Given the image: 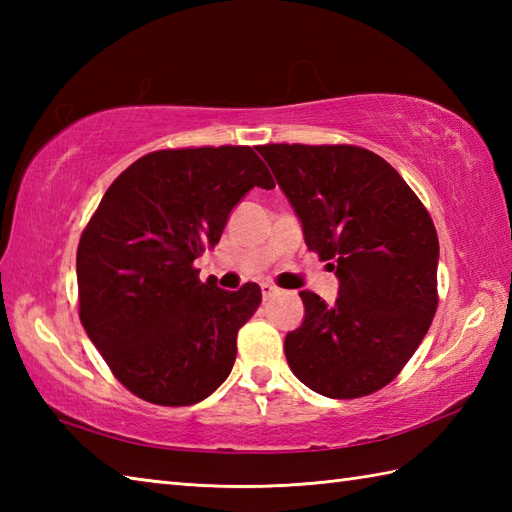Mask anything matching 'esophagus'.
Listing matches in <instances>:
<instances>
[{"label": "esophagus", "instance_id": "esophagus-1", "mask_svg": "<svg viewBox=\"0 0 512 512\" xmlns=\"http://www.w3.org/2000/svg\"><path fill=\"white\" fill-rule=\"evenodd\" d=\"M262 295H264V301H268L270 297H275V295H279V288L275 286V284H262Z\"/></svg>", "mask_w": 512, "mask_h": 512}]
</instances>
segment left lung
I'll return each instance as SVG.
<instances>
[{
    "mask_svg": "<svg viewBox=\"0 0 512 512\" xmlns=\"http://www.w3.org/2000/svg\"><path fill=\"white\" fill-rule=\"evenodd\" d=\"M306 246L339 277L328 306L301 290L288 365L328 398L383 389L418 350L438 308V233L400 173L356 145H262Z\"/></svg>",
    "mask_w": 512,
    "mask_h": 512,
    "instance_id": "left-lung-1",
    "label": "left lung"
}]
</instances>
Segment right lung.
Masks as SVG:
<instances>
[{
  "label": "right lung",
  "instance_id": "add662e5",
  "mask_svg": "<svg viewBox=\"0 0 512 512\" xmlns=\"http://www.w3.org/2000/svg\"><path fill=\"white\" fill-rule=\"evenodd\" d=\"M253 187L275 182L250 147L151 151L112 182L83 228L79 317L138 398L195 405L231 374L237 332L262 290L202 284L193 262L220 242L233 206Z\"/></svg>",
  "mask_w": 512,
  "mask_h": 512
}]
</instances>
